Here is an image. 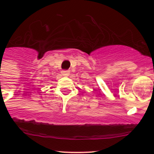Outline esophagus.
<instances>
[{
  "label": "esophagus",
  "mask_w": 154,
  "mask_h": 154,
  "mask_svg": "<svg viewBox=\"0 0 154 154\" xmlns=\"http://www.w3.org/2000/svg\"><path fill=\"white\" fill-rule=\"evenodd\" d=\"M62 74H63V76H69L70 74V71H68V70H64V71H62Z\"/></svg>",
  "instance_id": "1"
}]
</instances>
